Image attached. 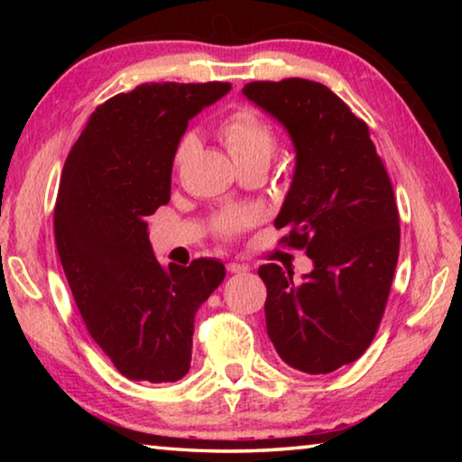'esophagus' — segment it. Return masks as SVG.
Instances as JSON below:
<instances>
[{
    "instance_id": "34e87169",
    "label": "esophagus",
    "mask_w": 462,
    "mask_h": 462,
    "mask_svg": "<svg viewBox=\"0 0 462 462\" xmlns=\"http://www.w3.org/2000/svg\"><path fill=\"white\" fill-rule=\"evenodd\" d=\"M226 269H228V273H246L248 271L246 264H240V263H228L226 264Z\"/></svg>"
}]
</instances>
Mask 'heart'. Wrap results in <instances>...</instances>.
<instances>
[{
	"instance_id": "obj_1",
	"label": "heart",
	"mask_w": 462,
	"mask_h": 462,
	"mask_svg": "<svg viewBox=\"0 0 462 462\" xmlns=\"http://www.w3.org/2000/svg\"><path fill=\"white\" fill-rule=\"evenodd\" d=\"M217 136L226 146V151L236 162V167L254 165L263 162L269 165L273 152H275V132L264 122L263 116L253 107H238L230 112L217 126ZM193 140L185 136L177 146L175 165L179 167L189 154ZM256 222V214L250 208H226L214 216L212 228L217 238L232 240L246 232Z\"/></svg>"
}]
</instances>
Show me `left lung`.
<instances>
[{"label":"left lung","mask_w":462,"mask_h":462,"mask_svg":"<svg viewBox=\"0 0 462 462\" xmlns=\"http://www.w3.org/2000/svg\"><path fill=\"white\" fill-rule=\"evenodd\" d=\"M242 93L283 124L295 173L275 220L279 242L306 250L314 271L263 264L273 346L297 371L326 374L371 346L400 256L393 185L369 126L322 83L253 81Z\"/></svg>","instance_id":"1"}]
</instances>
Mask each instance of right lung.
<instances>
[{"label": "right lung", "instance_id": "right-lung-1", "mask_svg": "<svg viewBox=\"0 0 462 462\" xmlns=\"http://www.w3.org/2000/svg\"><path fill=\"white\" fill-rule=\"evenodd\" d=\"M230 83H143L96 107L62 167L54 240L91 338L124 377L173 383L191 366L193 318L222 283L216 259L161 264L146 217L171 199L187 128Z\"/></svg>", "mask_w": 462, "mask_h": 462}]
</instances>
